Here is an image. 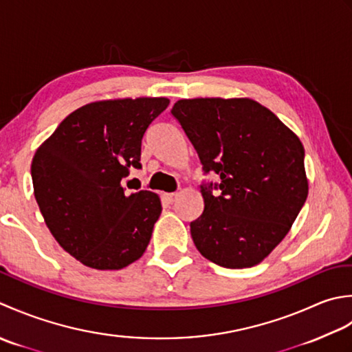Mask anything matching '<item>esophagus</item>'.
Listing matches in <instances>:
<instances>
[{"label": "esophagus", "instance_id": "esophagus-1", "mask_svg": "<svg viewBox=\"0 0 352 352\" xmlns=\"http://www.w3.org/2000/svg\"><path fill=\"white\" fill-rule=\"evenodd\" d=\"M166 197H167V200H168L170 204H173V202H176V200H177L179 195H177V192H168V195H166Z\"/></svg>", "mask_w": 352, "mask_h": 352}]
</instances>
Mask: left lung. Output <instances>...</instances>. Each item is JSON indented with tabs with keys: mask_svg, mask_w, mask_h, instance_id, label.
Masks as SVG:
<instances>
[{
	"mask_svg": "<svg viewBox=\"0 0 352 352\" xmlns=\"http://www.w3.org/2000/svg\"><path fill=\"white\" fill-rule=\"evenodd\" d=\"M177 118L220 196L202 186L204 214L191 236L206 260L228 269L260 264L289 234L308 196L304 146L252 98H182Z\"/></svg>",
	"mask_w": 352,
	"mask_h": 352,
	"instance_id": "left-lung-1",
	"label": "left lung"
}]
</instances>
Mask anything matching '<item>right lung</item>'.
<instances>
[{
  "mask_svg": "<svg viewBox=\"0 0 352 352\" xmlns=\"http://www.w3.org/2000/svg\"><path fill=\"white\" fill-rule=\"evenodd\" d=\"M166 97L98 100L78 107L36 150V202L56 241L85 266L120 270L140 260L160 219L152 191L126 195L121 179L141 168V140Z\"/></svg>",
  "mask_w": 352,
  "mask_h": 352,
  "instance_id": "add662e5",
  "label": "right lung"
}]
</instances>
